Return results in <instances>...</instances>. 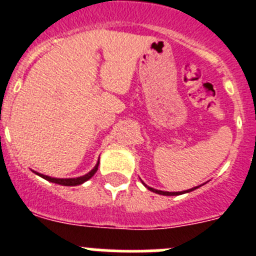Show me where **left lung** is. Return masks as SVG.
I'll return each mask as SVG.
<instances>
[{
	"label": "left lung",
	"mask_w": 256,
	"mask_h": 256,
	"mask_svg": "<svg viewBox=\"0 0 256 256\" xmlns=\"http://www.w3.org/2000/svg\"><path fill=\"white\" fill-rule=\"evenodd\" d=\"M141 182H142V180H141ZM142 183H144V182H142ZM144 186L146 187V188H148V190H150V191L155 192V194H159V195H164V196H177V195H182V194H187V192H191V191H194V190H196V188H198V187H200V186H196V187H194V188H190V190H186V191H180V192H168V191H160V190L152 188V187L148 186L146 183H144ZM201 186H202V184H201Z\"/></svg>",
	"instance_id": "left-lung-1"
}]
</instances>
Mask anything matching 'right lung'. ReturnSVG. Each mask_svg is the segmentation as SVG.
<instances>
[{
  "mask_svg": "<svg viewBox=\"0 0 256 256\" xmlns=\"http://www.w3.org/2000/svg\"><path fill=\"white\" fill-rule=\"evenodd\" d=\"M98 162H97V164L94 165V168L92 169V170H90L87 174H84V176H80V177H76V178H54V177H50V176H44V174L37 173V172H34V173L37 174V176H40V177L44 178L46 180H48V182L58 183V184H61V186H79V184L87 182L90 178L94 177V173H96L97 169H98Z\"/></svg>",
  "mask_w": 256,
  "mask_h": 256,
  "instance_id": "obj_1",
  "label": "right lung"
}]
</instances>
